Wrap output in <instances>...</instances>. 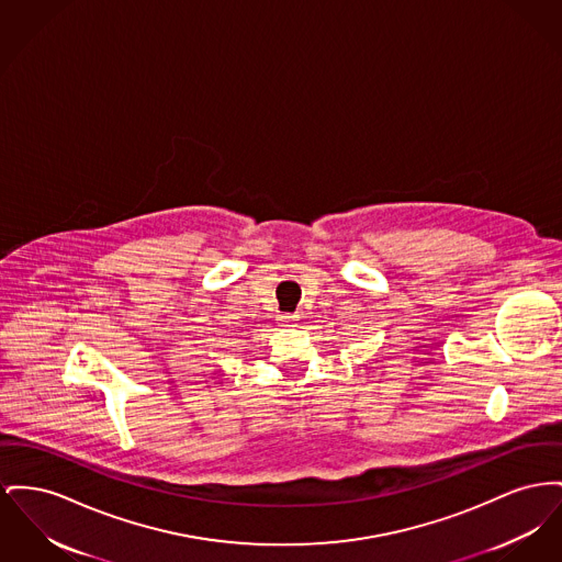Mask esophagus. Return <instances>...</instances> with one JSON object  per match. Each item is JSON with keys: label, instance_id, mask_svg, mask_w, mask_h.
I'll list each match as a JSON object with an SVG mask.
<instances>
[{"label": "esophagus", "instance_id": "esophagus-1", "mask_svg": "<svg viewBox=\"0 0 562 562\" xmlns=\"http://www.w3.org/2000/svg\"><path fill=\"white\" fill-rule=\"evenodd\" d=\"M280 321H282L284 325H293V323L297 321V316H295V314H284V316H280Z\"/></svg>", "mask_w": 562, "mask_h": 562}]
</instances>
